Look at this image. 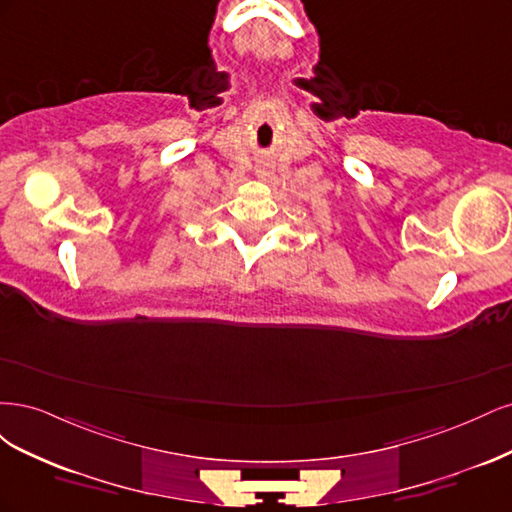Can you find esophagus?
Returning a JSON list of instances; mask_svg holds the SVG:
<instances>
[{
	"label": "esophagus",
	"mask_w": 512,
	"mask_h": 512,
	"mask_svg": "<svg viewBox=\"0 0 512 512\" xmlns=\"http://www.w3.org/2000/svg\"><path fill=\"white\" fill-rule=\"evenodd\" d=\"M254 175H256L258 179H262V181H269V179H273V168L267 166V164H260V166H256Z\"/></svg>",
	"instance_id": "34e87169"
}]
</instances>
